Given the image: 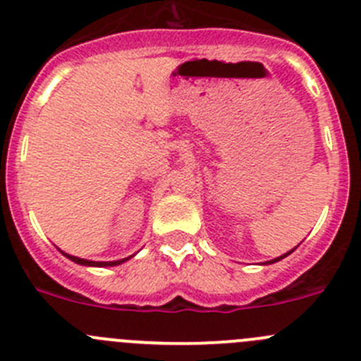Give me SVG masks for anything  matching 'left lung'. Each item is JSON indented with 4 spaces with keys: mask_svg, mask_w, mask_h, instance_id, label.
<instances>
[{
    "mask_svg": "<svg viewBox=\"0 0 361 361\" xmlns=\"http://www.w3.org/2000/svg\"><path fill=\"white\" fill-rule=\"evenodd\" d=\"M295 249V247H294ZM294 249H292V251H294ZM292 251H288L287 252V255H283V257H279V258H274V260H271V262H267V264H274V262H279V260H281V258H285V257H288V255H290V252Z\"/></svg>",
    "mask_w": 361,
    "mask_h": 361,
    "instance_id": "1",
    "label": "left lung"
}]
</instances>
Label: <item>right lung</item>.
Returning <instances> with one entry per match:
<instances>
[{
	"label": "right lung",
	"instance_id": "1",
	"mask_svg": "<svg viewBox=\"0 0 361 361\" xmlns=\"http://www.w3.org/2000/svg\"><path fill=\"white\" fill-rule=\"evenodd\" d=\"M63 252V251H62ZM66 255V252H63ZM69 260L76 262V264L80 265H89V267H112V265H119L123 264V262H126L128 258H123V260H116V262H90V260H85V258H78V257H71V255H66Z\"/></svg>",
	"mask_w": 361,
	"mask_h": 361
}]
</instances>
